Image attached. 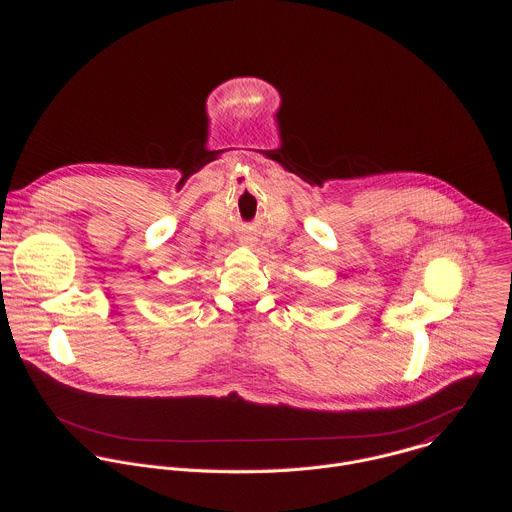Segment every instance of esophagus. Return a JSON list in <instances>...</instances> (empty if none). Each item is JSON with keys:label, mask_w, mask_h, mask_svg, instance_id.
I'll list each match as a JSON object with an SVG mask.
<instances>
[{"label": "esophagus", "mask_w": 512, "mask_h": 512, "mask_svg": "<svg viewBox=\"0 0 512 512\" xmlns=\"http://www.w3.org/2000/svg\"><path fill=\"white\" fill-rule=\"evenodd\" d=\"M241 243L253 247V245H255V237H253V235H243V237H241Z\"/></svg>", "instance_id": "34e87169"}]
</instances>
